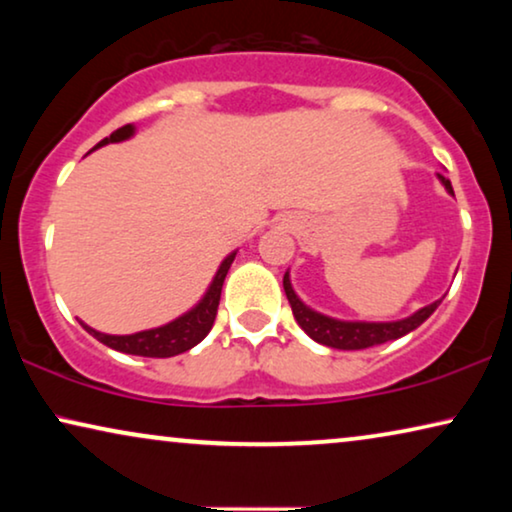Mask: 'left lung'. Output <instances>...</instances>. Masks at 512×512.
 I'll return each instance as SVG.
<instances>
[{
  "label": "left lung",
  "instance_id": "left-lung-1",
  "mask_svg": "<svg viewBox=\"0 0 512 512\" xmlns=\"http://www.w3.org/2000/svg\"><path fill=\"white\" fill-rule=\"evenodd\" d=\"M438 179L443 181V186L447 188V193H452V184L450 179H445L443 174H438ZM284 291L286 298H289L293 317H296L298 326L310 335L312 340L321 342V345L333 347V349H366L373 345H382V342L389 340H398L403 335H408L410 331H415L417 326H422L426 319L436 312V307L440 305V300L436 303L422 307L417 310L412 317L401 319V321H382V324H370V321H340V319H331L326 314H319L307 307L303 300L296 296L293 291L289 272L284 275Z\"/></svg>",
  "mask_w": 512,
  "mask_h": 512
}]
</instances>
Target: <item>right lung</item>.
<instances>
[{
  "label": "right lung",
  "instance_id": "right-lung-1",
  "mask_svg": "<svg viewBox=\"0 0 512 512\" xmlns=\"http://www.w3.org/2000/svg\"><path fill=\"white\" fill-rule=\"evenodd\" d=\"M135 135V125H123L111 132L109 137H104L95 149H100L104 144H114V142H123ZM235 261V251L230 256L223 258V263L216 270V275L209 284V289L198 305L193 310H188L186 314H181L179 319L170 321V324L151 328V331H139L132 335H107L95 331L86 324H81L86 331L107 345L116 352L123 354H135V356H151V359H167V356H177L181 352H188V349L198 345V342L205 340V335L212 331L214 319H216V310H219V300H221V289H223V279H226L230 265Z\"/></svg>",
  "mask_w": 512,
  "mask_h": 512
}]
</instances>
